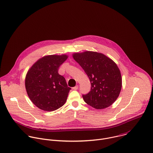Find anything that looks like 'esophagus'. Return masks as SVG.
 Segmentation results:
<instances>
[{
    "mask_svg": "<svg viewBox=\"0 0 153 153\" xmlns=\"http://www.w3.org/2000/svg\"><path fill=\"white\" fill-rule=\"evenodd\" d=\"M78 88H79V86L77 85V86H76L73 87V90H74V91H76V90H77V89H78Z\"/></svg>",
    "mask_w": 153,
    "mask_h": 153,
    "instance_id": "obj_1",
    "label": "esophagus"
}]
</instances>
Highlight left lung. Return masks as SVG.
<instances>
[{
	"label": "left lung",
	"mask_w": 153,
	"mask_h": 153,
	"mask_svg": "<svg viewBox=\"0 0 153 153\" xmlns=\"http://www.w3.org/2000/svg\"><path fill=\"white\" fill-rule=\"evenodd\" d=\"M73 56L91 83L90 92L82 95L85 102L98 110L113 104L122 89V76L116 63L102 53L91 51L76 53Z\"/></svg>",
	"instance_id": "obj_1"
}]
</instances>
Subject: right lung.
Returning a JSON list of instances; mask_svg holds the SVG:
<instances>
[{
  "instance_id": "obj_1",
  "label": "right lung",
  "mask_w": 153,
  "mask_h": 153,
  "mask_svg": "<svg viewBox=\"0 0 153 153\" xmlns=\"http://www.w3.org/2000/svg\"><path fill=\"white\" fill-rule=\"evenodd\" d=\"M67 58L66 55L44 56L27 72L25 80L27 94L40 109L52 111L65 104L71 88L58 70Z\"/></svg>"
}]
</instances>
